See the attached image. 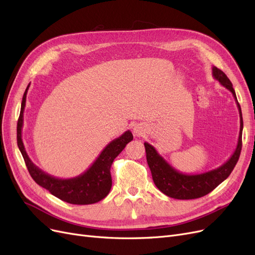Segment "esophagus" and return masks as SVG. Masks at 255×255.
<instances>
[{
	"instance_id": "esophagus-1",
	"label": "esophagus",
	"mask_w": 255,
	"mask_h": 255,
	"mask_svg": "<svg viewBox=\"0 0 255 255\" xmlns=\"http://www.w3.org/2000/svg\"><path fill=\"white\" fill-rule=\"evenodd\" d=\"M134 133H135L136 135H140V134H142V133H141V130H140V128H137V127H135V128H134Z\"/></svg>"
}]
</instances>
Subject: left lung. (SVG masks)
<instances>
[{
  "mask_svg": "<svg viewBox=\"0 0 255 255\" xmlns=\"http://www.w3.org/2000/svg\"><path fill=\"white\" fill-rule=\"evenodd\" d=\"M213 76L215 80H217L223 87L232 92L235 99L239 118H241V128H239V136L236 149L231 157L220 167L213 169L211 171H207L200 174H185L177 171L170 164H168L163 156H160L156 149L148 142H144V148L146 153V161H148L149 168L152 173L153 182L156 185V187L165 194L166 196L180 199V200H190L201 198L207 194H210L225 181L227 177L233 171L235 165L237 164L239 155L242 151V136H243V116L242 109L239 105L235 90L228 76L223 73L220 69L213 67Z\"/></svg>",
  "mask_w": 255,
  "mask_h": 255,
  "instance_id": "8db88e82",
  "label": "left lung"
}]
</instances>
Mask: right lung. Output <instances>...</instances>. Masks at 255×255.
Returning <instances> with one entry per match:
<instances>
[{
    "instance_id": "obj_1",
    "label": "right lung",
    "mask_w": 255,
    "mask_h": 255,
    "mask_svg": "<svg viewBox=\"0 0 255 255\" xmlns=\"http://www.w3.org/2000/svg\"><path fill=\"white\" fill-rule=\"evenodd\" d=\"M28 87L29 84L22 98L21 112L17 125V142L30 176L39 186L49 190L53 196L65 202L85 205L101 201L110 194L112 188L111 167L114 159L119 155L129 141L133 140L130 130H127L120 137L107 144L94 164L84 173L71 179H58L42 171L30 160L22 141L23 113H24Z\"/></svg>"
}]
</instances>
